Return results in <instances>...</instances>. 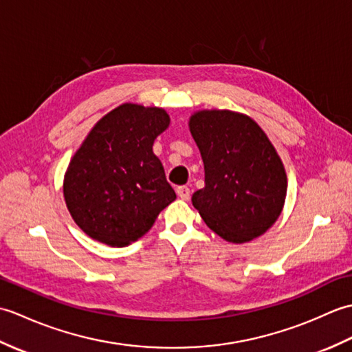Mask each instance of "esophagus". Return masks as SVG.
<instances>
[{"label":"esophagus","instance_id":"obj_1","mask_svg":"<svg viewBox=\"0 0 352 352\" xmlns=\"http://www.w3.org/2000/svg\"><path fill=\"white\" fill-rule=\"evenodd\" d=\"M177 195L182 199H189L190 198V189L188 186H178L177 188Z\"/></svg>","mask_w":352,"mask_h":352}]
</instances>
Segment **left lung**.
<instances>
[{"instance_id":"1","label":"left lung","mask_w":352,"mask_h":352,"mask_svg":"<svg viewBox=\"0 0 352 352\" xmlns=\"http://www.w3.org/2000/svg\"><path fill=\"white\" fill-rule=\"evenodd\" d=\"M206 186L192 204L208 228L233 243L261 236L281 213L287 178L263 130L245 115L204 110L190 118Z\"/></svg>"}]
</instances>
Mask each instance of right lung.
<instances>
[{"label":"right lung","instance_id":"add662e5","mask_svg":"<svg viewBox=\"0 0 352 352\" xmlns=\"http://www.w3.org/2000/svg\"><path fill=\"white\" fill-rule=\"evenodd\" d=\"M168 125L162 109L122 104L87 134L63 184L68 210L87 236L126 246L177 198L153 153L154 139Z\"/></svg>","mask_w":352,"mask_h":352}]
</instances>
